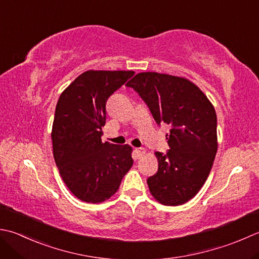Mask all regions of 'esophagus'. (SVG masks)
<instances>
[{
    "instance_id": "1",
    "label": "esophagus",
    "mask_w": 259,
    "mask_h": 259,
    "mask_svg": "<svg viewBox=\"0 0 259 259\" xmlns=\"http://www.w3.org/2000/svg\"><path fill=\"white\" fill-rule=\"evenodd\" d=\"M135 153H136V155H137V158L140 159L141 157L145 156L146 150H145L144 148H136V149H135Z\"/></svg>"
}]
</instances>
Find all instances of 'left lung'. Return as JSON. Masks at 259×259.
Wrapping results in <instances>:
<instances>
[{"label": "left lung", "mask_w": 259, "mask_h": 259, "mask_svg": "<svg viewBox=\"0 0 259 259\" xmlns=\"http://www.w3.org/2000/svg\"><path fill=\"white\" fill-rule=\"evenodd\" d=\"M148 105L158 124H168L169 149L155 153L158 170L147 180L151 195L164 205H181L196 195L218 150L217 114L205 94L179 76L146 72L126 83Z\"/></svg>", "instance_id": "left-lung-1"}]
</instances>
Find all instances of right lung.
<instances>
[{
  "label": "right lung",
  "mask_w": 259,
  "mask_h": 259,
  "mask_svg": "<svg viewBox=\"0 0 259 259\" xmlns=\"http://www.w3.org/2000/svg\"><path fill=\"white\" fill-rule=\"evenodd\" d=\"M133 70H88L60 94L52 130L59 174L69 191L88 203L110 199L134 164L129 145L102 143L106 101Z\"/></svg>",
  "instance_id": "1"
}]
</instances>
